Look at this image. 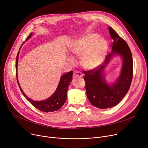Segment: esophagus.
Returning a JSON list of instances; mask_svg holds the SVG:
<instances>
[{
	"instance_id": "34e87169",
	"label": "esophagus",
	"mask_w": 148,
	"mask_h": 148,
	"mask_svg": "<svg viewBox=\"0 0 148 148\" xmlns=\"http://www.w3.org/2000/svg\"><path fill=\"white\" fill-rule=\"evenodd\" d=\"M83 77V74L81 72L75 71L74 72L73 74V77L74 78H77V77Z\"/></svg>"
}]
</instances>
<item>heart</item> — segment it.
Listing matches in <instances>:
<instances>
[{"instance_id":"obj_1","label":"heart","mask_w":148,"mask_h":148,"mask_svg":"<svg viewBox=\"0 0 148 148\" xmlns=\"http://www.w3.org/2000/svg\"><path fill=\"white\" fill-rule=\"evenodd\" d=\"M96 34H88L77 40L71 48L74 56L80 57L82 65L87 69H94L98 67L104 61L108 50L106 40ZM68 60L74 62L73 57Z\"/></svg>"}]
</instances>
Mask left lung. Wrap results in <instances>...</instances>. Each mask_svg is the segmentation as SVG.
Masks as SVG:
<instances>
[{
	"label": "left lung",
	"instance_id": "obj_1",
	"mask_svg": "<svg viewBox=\"0 0 148 148\" xmlns=\"http://www.w3.org/2000/svg\"><path fill=\"white\" fill-rule=\"evenodd\" d=\"M108 30L113 40L111 53L106 56L103 65L83 71L88 98L91 104L101 109L113 107L121 101L130 89L133 75V57L127 43L111 27ZM116 54L123 60L121 73L116 82L109 85L104 79L103 72L111 58Z\"/></svg>",
	"mask_w": 148,
	"mask_h": 148
}]
</instances>
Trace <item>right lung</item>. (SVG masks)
<instances>
[{
  "label": "right lung",
  "instance_id": "obj_1",
  "mask_svg": "<svg viewBox=\"0 0 148 148\" xmlns=\"http://www.w3.org/2000/svg\"><path fill=\"white\" fill-rule=\"evenodd\" d=\"M32 34H30L27 37V40L29 39L31 36H32ZM18 54H19V51L17 53V59H16V66H15V68H16V77H17V83L19 86V88L26 98L32 104L35 108H38L40 111L44 112H53L54 111H57L59 109L63 106L64 103L66 101V97H67V90L68 89V86L70 82L72 80L73 77V71H69L63 75H62L60 82L59 83L58 86L54 92V94L48 99H47L44 101H35L32 100L28 98L24 92L21 90L20 84L18 81L17 78V64H18Z\"/></svg>",
  "mask_w": 148,
  "mask_h": 148
}]
</instances>
